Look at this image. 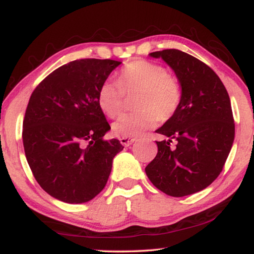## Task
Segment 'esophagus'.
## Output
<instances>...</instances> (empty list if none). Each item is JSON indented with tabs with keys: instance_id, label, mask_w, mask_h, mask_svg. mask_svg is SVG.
Instances as JSON below:
<instances>
[{
	"instance_id": "obj_1",
	"label": "esophagus",
	"mask_w": 254,
	"mask_h": 254,
	"mask_svg": "<svg viewBox=\"0 0 254 254\" xmlns=\"http://www.w3.org/2000/svg\"><path fill=\"white\" fill-rule=\"evenodd\" d=\"M134 141L135 139H131V137H120V142H121V144L124 145V147H128V145H131Z\"/></svg>"
}]
</instances>
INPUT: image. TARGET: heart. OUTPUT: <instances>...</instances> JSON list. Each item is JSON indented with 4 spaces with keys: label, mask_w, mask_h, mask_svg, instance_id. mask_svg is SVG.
Returning a JSON list of instances; mask_svg holds the SVG:
<instances>
[{
    "label": "heart",
    "mask_w": 254,
    "mask_h": 254,
    "mask_svg": "<svg viewBox=\"0 0 254 254\" xmlns=\"http://www.w3.org/2000/svg\"><path fill=\"white\" fill-rule=\"evenodd\" d=\"M127 95H139L136 113H123L112 124L115 135L137 137L157 126L159 119L168 120L178 111L182 91L177 80L159 64L144 59L128 63L120 72L119 80H105L98 89L97 103L107 117L122 111Z\"/></svg>",
    "instance_id": "b5f03b06"
}]
</instances>
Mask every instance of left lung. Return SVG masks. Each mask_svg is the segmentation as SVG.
Here are the masks:
<instances>
[{
  "label": "left lung",
  "instance_id": "8db88e82",
  "mask_svg": "<svg viewBox=\"0 0 254 254\" xmlns=\"http://www.w3.org/2000/svg\"><path fill=\"white\" fill-rule=\"evenodd\" d=\"M149 56L161 58L175 71L182 86V102L178 111L156 130L167 139L156 141L158 153L145 167V174L167 195L195 194L218 177L233 144L230 96L212 68L192 56L177 49Z\"/></svg>",
  "mask_w": 254,
  "mask_h": 254
}]
</instances>
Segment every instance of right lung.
I'll return each instance as SVG.
<instances>
[{"instance_id": "right-lung-1", "label": "right lung", "mask_w": 254, "mask_h": 254, "mask_svg": "<svg viewBox=\"0 0 254 254\" xmlns=\"http://www.w3.org/2000/svg\"><path fill=\"white\" fill-rule=\"evenodd\" d=\"M121 62L79 59L57 68L37 86L23 120V147L34 178L68 204L93 199L105 187L123 147L104 140L111 130L98 89Z\"/></svg>"}]
</instances>
